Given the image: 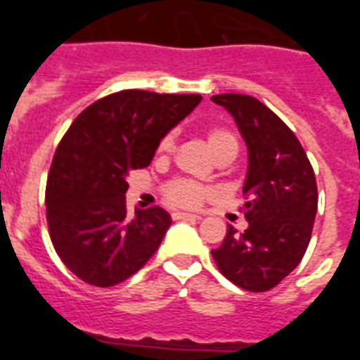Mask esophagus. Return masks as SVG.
<instances>
[{"label": "esophagus", "instance_id": "obj_1", "mask_svg": "<svg viewBox=\"0 0 360 360\" xmlns=\"http://www.w3.org/2000/svg\"><path fill=\"white\" fill-rule=\"evenodd\" d=\"M173 219H202L200 214H189V212H173Z\"/></svg>", "mask_w": 360, "mask_h": 360}]
</instances>
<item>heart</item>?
Here are the masks:
<instances>
[{
    "label": "heart",
    "instance_id": "obj_1",
    "mask_svg": "<svg viewBox=\"0 0 360 360\" xmlns=\"http://www.w3.org/2000/svg\"><path fill=\"white\" fill-rule=\"evenodd\" d=\"M207 144L211 151L214 153L219 160H231L238 155L240 142H238L236 133L229 128H211L207 131ZM174 151V135L167 133L158 144V155L167 157ZM164 196L167 203L174 207H198L202 205L203 200L214 196V191L207 186L195 182V180H187V178H174L167 186L164 187Z\"/></svg>",
    "mask_w": 360,
    "mask_h": 360
}]
</instances>
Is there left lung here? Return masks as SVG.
I'll return each mask as SVG.
<instances>
[{
    "mask_svg": "<svg viewBox=\"0 0 360 360\" xmlns=\"http://www.w3.org/2000/svg\"><path fill=\"white\" fill-rule=\"evenodd\" d=\"M234 117L249 149L245 232L227 227L212 250L229 281L249 292L274 288L301 263L317 212V184L303 146L274 111L250 95L211 97Z\"/></svg>",
    "mask_w": 360,
    "mask_h": 360,
    "instance_id": "1",
    "label": "left lung"
}]
</instances>
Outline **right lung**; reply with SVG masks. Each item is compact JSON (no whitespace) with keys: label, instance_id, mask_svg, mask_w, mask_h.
Wrapping results in <instances>:
<instances>
[{"label":"right lung","instance_id":"right-lung-1","mask_svg":"<svg viewBox=\"0 0 360 360\" xmlns=\"http://www.w3.org/2000/svg\"><path fill=\"white\" fill-rule=\"evenodd\" d=\"M200 101L196 94L122 90L73 120L53 155L44 203L53 249L79 279L113 287L157 252L171 216L155 205L129 218L126 176L151 164L162 139Z\"/></svg>","mask_w":360,"mask_h":360}]
</instances>
